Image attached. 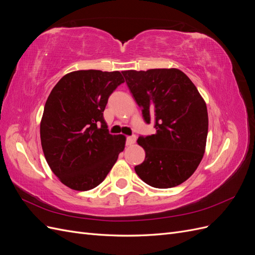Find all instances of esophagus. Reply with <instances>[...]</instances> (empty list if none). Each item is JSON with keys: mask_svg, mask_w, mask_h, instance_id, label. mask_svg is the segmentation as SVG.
I'll list each match as a JSON object with an SVG mask.
<instances>
[{"mask_svg": "<svg viewBox=\"0 0 255 255\" xmlns=\"http://www.w3.org/2000/svg\"><path fill=\"white\" fill-rule=\"evenodd\" d=\"M135 141H136V136H135V135L127 137V144H128V145H130V144L135 143Z\"/></svg>", "mask_w": 255, "mask_h": 255, "instance_id": "esophagus-1", "label": "esophagus"}]
</instances>
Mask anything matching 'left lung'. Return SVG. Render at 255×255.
Returning a JSON list of instances; mask_svg holds the SVG:
<instances>
[{
	"instance_id": "left-lung-1",
	"label": "left lung",
	"mask_w": 255,
	"mask_h": 255,
	"mask_svg": "<svg viewBox=\"0 0 255 255\" xmlns=\"http://www.w3.org/2000/svg\"><path fill=\"white\" fill-rule=\"evenodd\" d=\"M122 74L143 120L148 125L152 121L156 129L155 134L138 138L145 158L135 171L152 187H175L191 176L203 157L208 130L204 100L179 69Z\"/></svg>"
}]
</instances>
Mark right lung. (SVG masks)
Listing matches in <instances>:
<instances>
[{"label": "right lung", "instance_id": "right-lung-1", "mask_svg": "<svg viewBox=\"0 0 255 255\" xmlns=\"http://www.w3.org/2000/svg\"><path fill=\"white\" fill-rule=\"evenodd\" d=\"M122 83L119 71L79 70L52 89L40 123L41 145L51 170L69 188L97 187L125 150L126 137L110 134L103 117Z\"/></svg>", "mask_w": 255, "mask_h": 255}]
</instances>
